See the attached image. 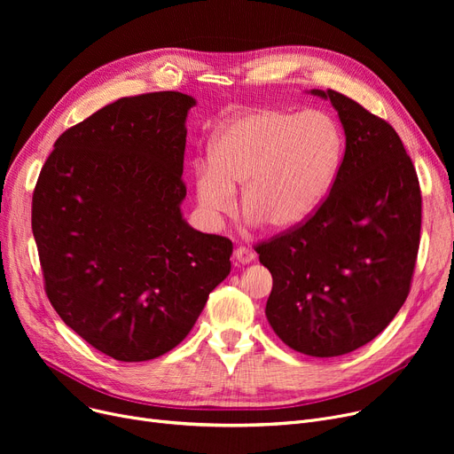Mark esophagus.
<instances>
[{
	"label": "esophagus",
	"mask_w": 454,
	"mask_h": 454,
	"mask_svg": "<svg viewBox=\"0 0 454 454\" xmlns=\"http://www.w3.org/2000/svg\"><path fill=\"white\" fill-rule=\"evenodd\" d=\"M233 259H235V263H239V265H248V263H252V261L255 259V254H254L252 250L245 248V247H239V248H235V252H233Z\"/></svg>",
	"instance_id": "1"
}]
</instances>
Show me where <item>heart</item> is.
I'll list each match as a JSON object with an SVG mask.
<instances>
[{
    "instance_id": "heart-1",
    "label": "heart",
    "mask_w": 454,
    "mask_h": 454,
    "mask_svg": "<svg viewBox=\"0 0 454 454\" xmlns=\"http://www.w3.org/2000/svg\"><path fill=\"white\" fill-rule=\"evenodd\" d=\"M340 156V130L324 112L259 108L235 115L213 136L209 160L193 165L197 202L217 221L235 209V187L243 185L241 206L252 224L291 230L324 204Z\"/></svg>"
}]
</instances>
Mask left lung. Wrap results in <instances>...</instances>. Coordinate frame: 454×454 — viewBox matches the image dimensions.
I'll return each mask as SVG.
<instances>
[{
  "label": "left lung",
  "mask_w": 454,
  "mask_h": 454,
  "mask_svg": "<svg viewBox=\"0 0 454 454\" xmlns=\"http://www.w3.org/2000/svg\"><path fill=\"white\" fill-rule=\"evenodd\" d=\"M346 153L327 199L296 230L259 245L272 274L265 315L303 355L339 356L383 333L409 296L421 230L416 169L397 132L333 90Z\"/></svg>",
  "instance_id": "obj_1"
}]
</instances>
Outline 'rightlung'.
I'll return each mask as SVG.
<instances>
[{"label":"right lung","mask_w":454,"mask_h":454,"mask_svg":"<svg viewBox=\"0 0 454 454\" xmlns=\"http://www.w3.org/2000/svg\"><path fill=\"white\" fill-rule=\"evenodd\" d=\"M180 91L119 99L66 130L33 195V235L59 317L115 361L171 351L230 274L231 241L184 219Z\"/></svg>","instance_id":"add662e5"}]
</instances>
